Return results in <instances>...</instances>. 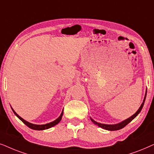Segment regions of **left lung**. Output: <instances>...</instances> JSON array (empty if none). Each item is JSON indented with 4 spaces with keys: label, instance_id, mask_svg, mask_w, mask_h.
Instances as JSON below:
<instances>
[{
    "label": "left lung",
    "instance_id": "obj_1",
    "mask_svg": "<svg viewBox=\"0 0 154 154\" xmlns=\"http://www.w3.org/2000/svg\"><path fill=\"white\" fill-rule=\"evenodd\" d=\"M146 94H145V96H144V101H143V103H141V105L139 108L138 109V110L135 112V113L130 118L126 119V120H123V121L120 122V123H118V124H115V125H106V124H102V123H99V122H96L95 120H94L93 119L91 118V120L92 122H94V124L96 125H98V127H100V128H103V129H105L106 130H109V131H115V130H120V129L123 128L125 127L127 125L128 123H130V122L132 121L133 119L136 118L137 116V115H138L139 112H141V109H142L143 106H144V102H145V99H146Z\"/></svg>",
    "mask_w": 154,
    "mask_h": 154
}]
</instances>
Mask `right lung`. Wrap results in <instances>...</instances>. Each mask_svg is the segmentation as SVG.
<instances>
[{
    "mask_svg": "<svg viewBox=\"0 0 154 154\" xmlns=\"http://www.w3.org/2000/svg\"><path fill=\"white\" fill-rule=\"evenodd\" d=\"M11 108H12V110H13V111L14 113L15 114V116H17V118H19L20 120H21L22 122H23L25 124L26 126L29 127V128H31V129H32V130H47V129L51 128H52V127L55 126V125H57L58 123H59V122H60V121L61 120V119H62V116H63V110L62 112H61L60 116H59L58 118H57L56 120H54V121L50 122V123H47V124H46V125H34V124L30 123V122L26 121L25 120H24L23 118H22L21 117H20V116H18V115H17V113H16V112L13 109V108L11 107Z\"/></svg>",
    "mask_w": 154,
    "mask_h": 154,
    "instance_id": "add662e5",
    "label": "right lung"
}]
</instances>
